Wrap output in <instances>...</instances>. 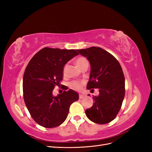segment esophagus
<instances>
[{"instance_id": "34e87169", "label": "esophagus", "mask_w": 152, "mask_h": 152, "mask_svg": "<svg viewBox=\"0 0 152 152\" xmlns=\"http://www.w3.org/2000/svg\"><path fill=\"white\" fill-rule=\"evenodd\" d=\"M85 97V96L84 95H83V94H79V98L80 99H82V98H84Z\"/></svg>"}]
</instances>
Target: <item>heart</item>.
Masks as SVG:
<instances>
[{
	"instance_id": "1",
	"label": "heart",
	"mask_w": 152,
	"mask_h": 152,
	"mask_svg": "<svg viewBox=\"0 0 152 152\" xmlns=\"http://www.w3.org/2000/svg\"><path fill=\"white\" fill-rule=\"evenodd\" d=\"M75 64H76L77 66L79 68V69H80L81 68L83 67L84 65H86V64H88V62H87V60L86 58L79 57V58H78L75 60ZM66 68V65L64 66V68L63 69V75H65V73ZM82 83L80 82L73 81V82H70V84H69V86H70L71 88L73 89L78 90V89H79L80 88L81 86H82Z\"/></svg>"
}]
</instances>
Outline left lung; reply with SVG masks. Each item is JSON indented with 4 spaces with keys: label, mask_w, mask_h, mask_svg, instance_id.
<instances>
[{
    "label": "left lung",
    "mask_w": 152,
    "mask_h": 152,
    "mask_svg": "<svg viewBox=\"0 0 152 152\" xmlns=\"http://www.w3.org/2000/svg\"><path fill=\"white\" fill-rule=\"evenodd\" d=\"M90 63L91 73L87 89H98L92 107L86 110L90 121L105 124L112 121L120 111L125 96V78L120 63L113 55L98 47L78 49Z\"/></svg>",
    "instance_id": "8db88e82"
}]
</instances>
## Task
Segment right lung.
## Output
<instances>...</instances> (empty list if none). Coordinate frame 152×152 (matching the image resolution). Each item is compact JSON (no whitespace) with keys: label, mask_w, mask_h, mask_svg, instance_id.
Wrapping results in <instances>:
<instances>
[{"label":"right lung","mask_w":152,"mask_h":152,"mask_svg":"<svg viewBox=\"0 0 152 152\" xmlns=\"http://www.w3.org/2000/svg\"><path fill=\"white\" fill-rule=\"evenodd\" d=\"M78 54L73 49L45 48L27 65L23 79L24 101L31 117L40 126L53 128L61 125L71 104L79 99V94L72 89L56 96L53 94L54 87L62 81L64 66Z\"/></svg>","instance_id":"1"}]
</instances>
